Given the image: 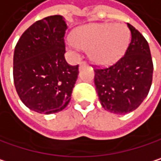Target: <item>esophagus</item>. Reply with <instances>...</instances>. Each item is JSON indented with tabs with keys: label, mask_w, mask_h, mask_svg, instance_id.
Masks as SVG:
<instances>
[{
	"label": "esophagus",
	"mask_w": 161,
	"mask_h": 161,
	"mask_svg": "<svg viewBox=\"0 0 161 161\" xmlns=\"http://www.w3.org/2000/svg\"><path fill=\"white\" fill-rule=\"evenodd\" d=\"M85 66H87V63L84 62V61H81V62L79 63V68H80V69L83 68V67H85Z\"/></svg>",
	"instance_id": "esophagus-1"
}]
</instances>
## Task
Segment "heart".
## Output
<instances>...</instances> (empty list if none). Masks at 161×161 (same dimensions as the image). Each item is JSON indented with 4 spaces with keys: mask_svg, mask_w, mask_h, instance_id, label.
Wrapping results in <instances>:
<instances>
[{
    "mask_svg": "<svg viewBox=\"0 0 161 161\" xmlns=\"http://www.w3.org/2000/svg\"><path fill=\"white\" fill-rule=\"evenodd\" d=\"M73 39L67 43L73 49H89L90 59L97 65H108L117 61L129 42V31L124 24L95 23L78 28Z\"/></svg>",
    "mask_w": 161,
    "mask_h": 161,
    "instance_id": "obj_1",
    "label": "heart"
}]
</instances>
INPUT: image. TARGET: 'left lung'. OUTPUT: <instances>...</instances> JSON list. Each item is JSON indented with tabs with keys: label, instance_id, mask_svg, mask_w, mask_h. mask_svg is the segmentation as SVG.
Masks as SVG:
<instances>
[{
	"label": "left lung",
	"instance_id": "left-lung-1",
	"mask_svg": "<svg viewBox=\"0 0 161 161\" xmlns=\"http://www.w3.org/2000/svg\"><path fill=\"white\" fill-rule=\"evenodd\" d=\"M130 43L125 54L114 65L95 69L94 84L102 107L115 114L135 110L146 98L153 77L148 42L131 24Z\"/></svg>",
	"mask_w": 161,
	"mask_h": 161
}]
</instances>
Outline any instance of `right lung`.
<instances>
[{
	"instance_id": "1",
	"label": "right lung",
	"mask_w": 161,
	"mask_h": 161,
	"mask_svg": "<svg viewBox=\"0 0 161 161\" xmlns=\"http://www.w3.org/2000/svg\"><path fill=\"white\" fill-rule=\"evenodd\" d=\"M68 26L60 15L32 24L19 37L14 52V84L21 102L31 110L52 114L69 103L78 65L64 57Z\"/></svg>"
}]
</instances>
